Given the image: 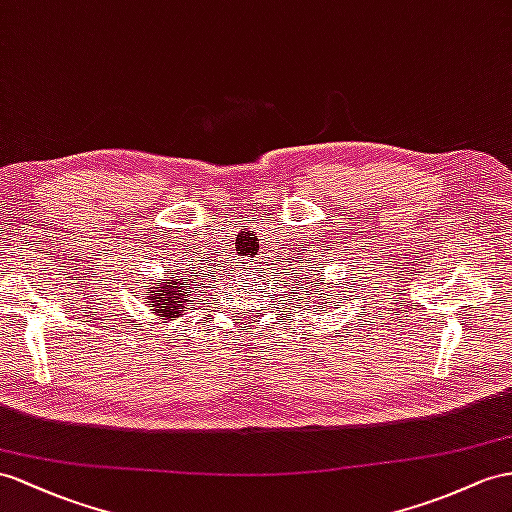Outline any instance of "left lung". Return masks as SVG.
I'll return each mask as SVG.
<instances>
[{"instance_id": "1", "label": "left lung", "mask_w": 512, "mask_h": 512, "mask_svg": "<svg viewBox=\"0 0 512 512\" xmlns=\"http://www.w3.org/2000/svg\"><path fill=\"white\" fill-rule=\"evenodd\" d=\"M322 274H324V272H322ZM305 279H307V277H305ZM318 281H320V279H318ZM311 283H313V281H311ZM313 290H316V285L311 287L309 294H311ZM331 296H335V290H333V287H331L329 283H326L324 287H320V292H318L316 296H307V298H311V307L326 311V309H331V305H335V300H337V298H331ZM303 303H305V300H303ZM307 305H309V300H307ZM307 305H305V307H307Z\"/></svg>"}]
</instances>
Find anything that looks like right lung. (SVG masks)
I'll return each mask as SVG.
<instances>
[{
    "instance_id": "obj_1",
    "label": "right lung",
    "mask_w": 512,
    "mask_h": 512,
    "mask_svg": "<svg viewBox=\"0 0 512 512\" xmlns=\"http://www.w3.org/2000/svg\"><path fill=\"white\" fill-rule=\"evenodd\" d=\"M144 296H147L149 311L160 322H175L188 313L196 303L194 279L177 277V272H164L157 283L144 285ZM179 326V324H177Z\"/></svg>"
}]
</instances>
